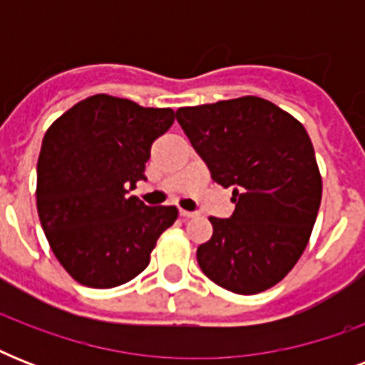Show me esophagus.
I'll return each mask as SVG.
<instances>
[{
	"label": "esophagus",
	"mask_w": 365,
	"mask_h": 365,
	"mask_svg": "<svg viewBox=\"0 0 365 365\" xmlns=\"http://www.w3.org/2000/svg\"><path fill=\"white\" fill-rule=\"evenodd\" d=\"M180 216L183 217V220H189V217H195L197 216V212H189V210H180Z\"/></svg>",
	"instance_id": "1"
}]
</instances>
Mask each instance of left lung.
I'll use <instances>...</instances> for the list:
<instances>
[{
	"label": "left lung",
	"mask_w": 365,
	"mask_h": 365,
	"mask_svg": "<svg viewBox=\"0 0 365 365\" xmlns=\"http://www.w3.org/2000/svg\"><path fill=\"white\" fill-rule=\"evenodd\" d=\"M176 119L212 180L233 187V216L210 217L199 267L233 294L272 288L307 248L322 199L305 126L257 96L180 108Z\"/></svg>",
	"instance_id": "left-lung-1"
}]
</instances>
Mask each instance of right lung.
Here are the masks:
<instances>
[{"mask_svg": "<svg viewBox=\"0 0 365 365\" xmlns=\"http://www.w3.org/2000/svg\"><path fill=\"white\" fill-rule=\"evenodd\" d=\"M170 108L94 94L45 132L37 159V214L56 259L79 284L115 288L149 265L176 222V206L126 197L145 180L151 143L174 123Z\"/></svg>", "mask_w": 365, "mask_h": 365, "instance_id": "right-lung-1", "label": "right lung"}]
</instances>
